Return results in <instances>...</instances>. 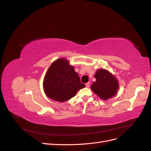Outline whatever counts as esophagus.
Listing matches in <instances>:
<instances>
[{"label": "esophagus", "mask_w": 151, "mask_h": 151, "mask_svg": "<svg viewBox=\"0 0 151 151\" xmlns=\"http://www.w3.org/2000/svg\"><path fill=\"white\" fill-rule=\"evenodd\" d=\"M90 84H91L90 82H88V83H87L86 84V88H89V87L90 86Z\"/></svg>", "instance_id": "34e87169"}]
</instances>
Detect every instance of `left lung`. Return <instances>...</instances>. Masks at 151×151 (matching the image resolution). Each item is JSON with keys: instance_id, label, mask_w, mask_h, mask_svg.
Returning <instances> with one entry per match:
<instances>
[{"instance_id": "obj_1", "label": "left lung", "mask_w": 151, "mask_h": 151, "mask_svg": "<svg viewBox=\"0 0 151 151\" xmlns=\"http://www.w3.org/2000/svg\"><path fill=\"white\" fill-rule=\"evenodd\" d=\"M96 81L91 86L95 94L103 100L114 96L119 88L118 81L115 77L105 69H98L94 75Z\"/></svg>"}]
</instances>
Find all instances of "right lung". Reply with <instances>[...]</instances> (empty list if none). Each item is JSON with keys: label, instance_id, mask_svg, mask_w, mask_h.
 Listing matches in <instances>:
<instances>
[{"label": "right lung", "instance_id": "1", "mask_svg": "<svg viewBox=\"0 0 151 151\" xmlns=\"http://www.w3.org/2000/svg\"><path fill=\"white\" fill-rule=\"evenodd\" d=\"M85 88L74 68L65 58L57 59L50 66L43 81L47 96L59 102L69 100L77 91Z\"/></svg>", "mask_w": 151, "mask_h": 151}]
</instances>
